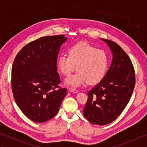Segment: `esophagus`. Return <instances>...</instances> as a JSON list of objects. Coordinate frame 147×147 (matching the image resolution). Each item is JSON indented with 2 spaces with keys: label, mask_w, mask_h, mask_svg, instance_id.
<instances>
[{
  "label": "esophagus",
  "mask_w": 147,
  "mask_h": 147,
  "mask_svg": "<svg viewBox=\"0 0 147 147\" xmlns=\"http://www.w3.org/2000/svg\"><path fill=\"white\" fill-rule=\"evenodd\" d=\"M69 91L72 92V93H78V92L77 90L74 89L73 88H69Z\"/></svg>",
  "instance_id": "obj_1"
}]
</instances>
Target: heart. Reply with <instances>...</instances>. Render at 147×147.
I'll use <instances>...</instances> for the list:
<instances>
[{"instance_id":"obj_1","label":"heart","mask_w":147,"mask_h":147,"mask_svg":"<svg viewBox=\"0 0 147 147\" xmlns=\"http://www.w3.org/2000/svg\"><path fill=\"white\" fill-rule=\"evenodd\" d=\"M108 56L103 50L97 49L86 42L71 46L68 55L62 54L57 59V69L65 76L76 69L75 74L66 78L65 84L78 87L88 82L90 85L99 83L104 78L108 67Z\"/></svg>"}]
</instances>
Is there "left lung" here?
<instances>
[{"instance_id": "left-lung-1", "label": "left lung", "mask_w": 147, "mask_h": 147, "mask_svg": "<svg viewBox=\"0 0 147 147\" xmlns=\"http://www.w3.org/2000/svg\"><path fill=\"white\" fill-rule=\"evenodd\" d=\"M112 52V61L100 82L88 92L83 115L93 124L105 125L119 115L128 104L135 86L132 62L121 47L102 39Z\"/></svg>"}]
</instances>
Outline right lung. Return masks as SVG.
Listing matches in <instances>:
<instances>
[{"mask_svg":"<svg viewBox=\"0 0 147 147\" xmlns=\"http://www.w3.org/2000/svg\"><path fill=\"white\" fill-rule=\"evenodd\" d=\"M64 35L43 36L18 52L12 66L11 86L23 113L36 123L51 119L59 111L67 89L59 86L57 59Z\"/></svg>","mask_w":147,"mask_h":147,"instance_id":"right-lung-1","label":"right lung"}]
</instances>
